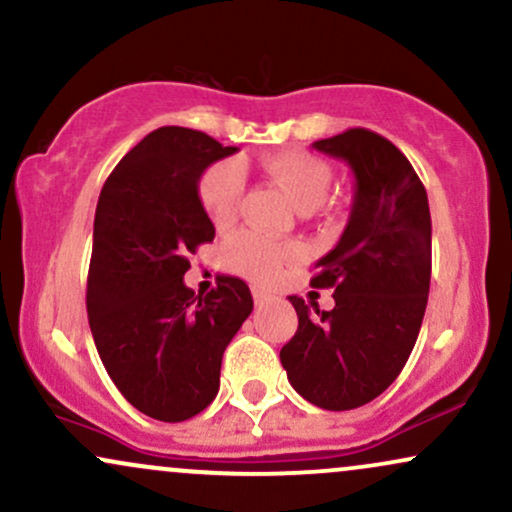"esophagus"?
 Masks as SVG:
<instances>
[{"instance_id":"obj_1","label":"esophagus","mask_w":512,"mask_h":512,"mask_svg":"<svg viewBox=\"0 0 512 512\" xmlns=\"http://www.w3.org/2000/svg\"><path fill=\"white\" fill-rule=\"evenodd\" d=\"M252 300H255L257 307H262L264 303H269V300H272V295H269L267 291H262V288H252Z\"/></svg>"}]
</instances>
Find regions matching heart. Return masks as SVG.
I'll return each instance as SVG.
<instances>
[{
    "label": "heart",
    "mask_w": 512,
    "mask_h": 512,
    "mask_svg": "<svg viewBox=\"0 0 512 512\" xmlns=\"http://www.w3.org/2000/svg\"><path fill=\"white\" fill-rule=\"evenodd\" d=\"M262 171L286 193L300 212H312L322 205L329 195L331 181H334L331 166L324 159L305 155V152H279V155L267 157L262 162ZM243 188V171L231 159L212 164L202 174L197 195H200V205L214 226L224 229L236 221ZM300 257H303L300 245L272 243V240H264L250 231L236 233L224 245L226 267L255 283H272L279 279Z\"/></svg>",
    "instance_id": "b5f03b06"
}]
</instances>
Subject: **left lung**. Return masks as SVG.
<instances>
[{
    "instance_id": "left-lung-1",
    "label": "left lung",
    "mask_w": 512,
    "mask_h": 512,
    "mask_svg": "<svg viewBox=\"0 0 512 512\" xmlns=\"http://www.w3.org/2000/svg\"><path fill=\"white\" fill-rule=\"evenodd\" d=\"M315 150L355 176L353 209L312 286L334 288V310L291 295L298 331L281 348L295 391L324 410H353L396 381L415 348L432 279V217L420 176L391 140L348 128Z\"/></svg>"
}]
</instances>
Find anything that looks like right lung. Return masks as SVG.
Instances as JSON below:
<instances>
[{"instance_id":"1","label":"right lung","mask_w":512,"mask_h":512,"mask_svg":"<svg viewBox=\"0 0 512 512\" xmlns=\"http://www.w3.org/2000/svg\"><path fill=\"white\" fill-rule=\"evenodd\" d=\"M236 150L193 128H157L116 164L97 200L90 331L121 396L159 422L190 420L212 403L224 350L252 312L236 276H219L207 295L183 283L188 255L214 240L197 183Z\"/></svg>"}]
</instances>
